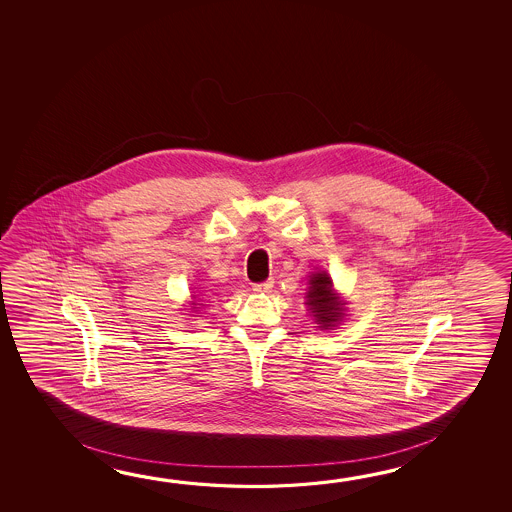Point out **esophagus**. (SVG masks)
<instances>
[{
    "mask_svg": "<svg viewBox=\"0 0 512 512\" xmlns=\"http://www.w3.org/2000/svg\"><path fill=\"white\" fill-rule=\"evenodd\" d=\"M273 284H275L273 280H266V282H260V284H253V291H255V293H269Z\"/></svg>",
    "mask_w": 512,
    "mask_h": 512,
    "instance_id": "34e87169",
    "label": "esophagus"
}]
</instances>
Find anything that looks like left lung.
Segmentation results:
<instances>
[{
	"label": "left lung",
	"instance_id": "1",
	"mask_svg": "<svg viewBox=\"0 0 512 512\" xmlns=\"http://www.w3.org/2000/svg\"><path fill=\"white\" fill-rule=\"evenodd\" d=\"M307 305L312 310V316L316 318L319 328L336 327L343 316V303L337 302L332 291V280L327 273H314L310 278V289L307 293Z\"/></svg>",
	"mask_w": 512,
	"mask_h": 512
}]
</instances>
